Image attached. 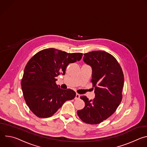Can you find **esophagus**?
Here are the masks:
<instances>
[{
	"label": "esophagus",
	"instance_id": "obj_1",
	"mask_svg": "<svg viewBox=\"0 0 147 147\" xmlns=\"http://www.w3.org/2000/svg\"><path fill=\"white\" fill-rule=\"evenodd\" d=\"M80 95L78 94H76V97H75V99H79V98H80Z\"/></svg>",
	"mask_w": 147,
	"mask_h": 147
}]
</instances>
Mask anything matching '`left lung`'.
<instances>
[{
  "label": "left lung",
  "mask_w": 147,
  "mask_h": 147,
  "mask_svg": "<svg viewBox=\"0 0 147 147\" xmlns=\"http://www.w3.org/2000/svg\"><path fill=\"white\" fill-rule=\"evenodd\" d=\"M83 61L92 69L95 98L81 99L85 107L77 111L79 117L86 123L96 124L110 117L122 99L124 76L117 60L111 54L102 51L84 54Z\"/></svg>",
  "instance_id": "1"
}]
</instances>
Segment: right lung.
Segmentation results:
<instances>
[{
  "label": "right lung",
  "mask_w": 147,
  "mask_h": 147,
  "mask_svg": "<svg viewBox=\"0 0 147 147\" xmlns=\"http://www.w3.org/2000/svg\"><path fill=\"white\" fill-rule=\"evenodd\" d=\"M81 53H68L54 48L45 49L36 53L27 63L22 80L24 99L36 116L49 117L66 100L76 96L70 89L63 90L56 83V77L65 74L69 63L81 60Z\"/></svg>",
  "instance_id": "right-lung-1"
}]
</instances>
